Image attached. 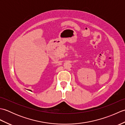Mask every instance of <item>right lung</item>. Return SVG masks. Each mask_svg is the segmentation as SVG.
I'll list each match as a JSON object with an SVG mask.
<instances>
[{"instance_id":"add662e5","label":"right lung","mask_w":125,"mask_h":125,"mask_svg":"<svg viewBox=\"0 0 125 125\" xmlns=\"http://www.w3.org/2000/svg\"><path fill=\"white\" fill-rule=\"evenodd\" d=\"M30 90V91H31V90Z\"/></svg>"}]
</instances>
